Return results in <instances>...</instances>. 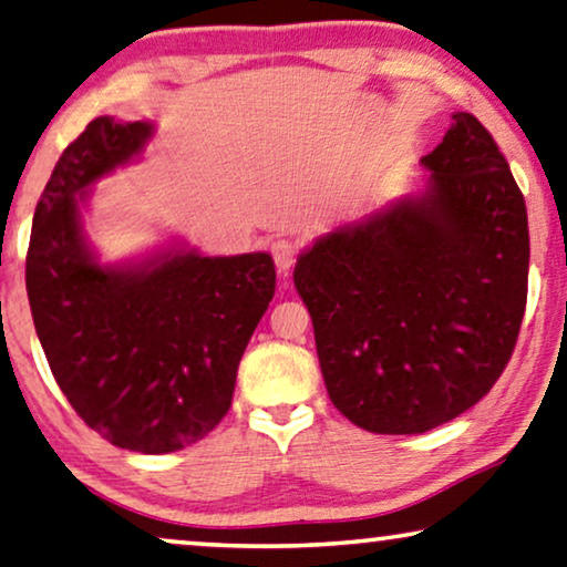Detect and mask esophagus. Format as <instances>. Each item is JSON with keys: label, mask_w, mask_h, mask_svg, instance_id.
<instances>
[{"label": "esophagus", "mask_w": 567, "mask_h": 567, "mask_svg": "<svg viewBox=\"0 0 567 567\" xmlns=\"http://www.w3.org/2000/svg\"><path fill=\"white\" fill-rule=\"evenodd\" d=\"M272 257H275L277 272L287 275L292 269L295 259H298V244L287 241V238H277V241H272Z\"/></svg>", "instance_id": "1"}]
</instances>
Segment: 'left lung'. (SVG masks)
Segmentation results:
<instances>
[{
	"label": "left lung",
	"instance_id": "obj_1",
	"mask_svg": "<svg viewBox=\"0 0 567 567\" xmlns=\"http://www.w3.org/2000/svg\"><path fill=\"white\" fill-rule=\"evenodd\" d=\"M426 187L298 257L331 403L374 434H424L481 401L519 337L529 226L493 135L454 113Z\"/></svg>",
	"mask_w": 567,
	"mask_h": 567
}]
</instances>
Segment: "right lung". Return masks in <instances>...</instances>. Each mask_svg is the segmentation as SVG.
<instances>
[{
  "mask_svg": "<svg viewBox=\"0 0 567 567\" xmlns=\"http://www.w3.org/2000/svg\"><path fill=\"white\" fill-rule=\"evenodd\" d=\"M151 135L146 121L102 115L69 143L35 207L25 285L45 360L84 424L121 450L164 454L228 413L277 275L267 251L203 257L182 244L100 265L82 223L90 187Z\"/></svg>",
  "mask_w": 567,
  "mask_h": 567,
  "instance_id": "1",
  "label": "right lung"
}]
</instances>
